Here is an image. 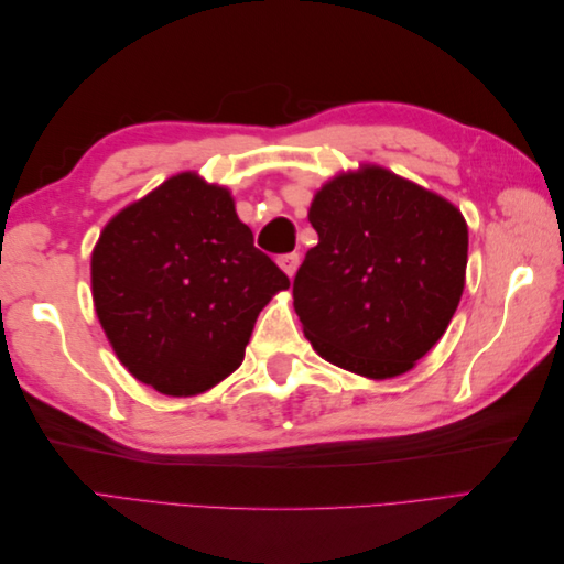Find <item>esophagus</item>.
<instances>
[{"label":"esophagus","mask_w":564,"mask_h":564,"mask_svg":"<svg viewBox=\"0 0 564 564\" xmlns=\"http://www.w3.org/2000/svg\"><path fill=\"white\" fill-rule=\"evenodd\" d=\"M299 261H301L299 253H284V256H280V259H278L280 268L286 272L289 278H294V272H296V268H299Z\"/></svg>","instance_id":"esophagus-1"}]
</instances>
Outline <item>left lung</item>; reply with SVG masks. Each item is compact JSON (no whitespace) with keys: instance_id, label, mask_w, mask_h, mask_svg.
<instances>
[{"instance_id":"8db88e82","label":"left lung","mask_w":564,"mask_h":564,"mask_svg":"<svg viewBox=\"0 0 564 564\" xmlns=\"http://www.w3.org/2000/svg\"><path fill=\"white\" fill-rule=\"evenodd\" d=\"M317 245L294 278L303 334L367 379L409 371L447 332L464 294L468 226L452 202L365 164L322 185Z\"/></svg>"}]
</instances>
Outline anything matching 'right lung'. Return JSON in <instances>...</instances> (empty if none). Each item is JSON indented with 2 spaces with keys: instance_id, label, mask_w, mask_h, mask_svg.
Returning <instances> with one entry per match:
<instances>
[{
  "instance_id": "right-lung-1",
  "label": "right lung",
  "mask_w": 564,
  "mask_h": 564,
  "mask_svg": "<svg viewBox=\"0 0 564 564\" xmlns=\"http://www.w3.org/2000/svg\"><path fill=\"white\" fill-rule=\"evenodd\" d=\"M289 278L253 247L226 187L185 172L119 212L91 253V292L112 350L172 398L224 381Z\"/></svg>"
}]
</instances>
